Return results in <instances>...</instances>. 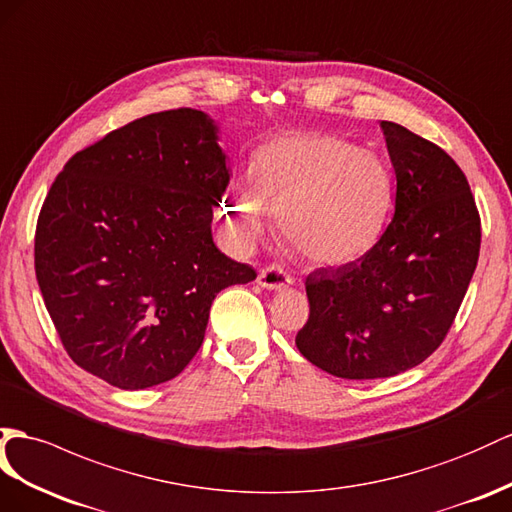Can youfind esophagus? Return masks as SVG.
<instances>
[{"label": "esophagus", "mask_w": 512, "mask_h": 512, "mask_svg": "<svg viewBox=\"0 0 512 512\" xmlns=\"http://www.w3.org/2000/svg\"><path fill=\"white\" fill-rule=\"evenodd\" d=\"M257 283L264 287V290H272V292H279V290H283V287H287L292 283V279L287 277V274L281 270V268H274V266H270V268H264L259 272V277H257Z\"/></svg>", "instance_id": "1"}]
</instances>
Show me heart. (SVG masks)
Instances as JSON below:
<instances>
[{
    "instance_id": "heart-1",
    "label": "heart",
    "mask_w": 512,
    "mask_h": 512,
    "mask_svg": "<svg viewBox=\"0 0 512 512\" xmlns=\"http://www.w3.org/2000/svg\"><path fill=\"white\" fill-rule=\"evenodd\" d=\"M393 207V177L381 155L324 134H285L261 144L248 175L222 194L227 238L251 251L268 218L316 266H346L381 240Z\"/></svg>"
}]
</instances>
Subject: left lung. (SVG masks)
I'll return each instance as SVG.
<instances>
[{
  "instance_id": "left-lung-1",
  "label": "left lung",
  "mask_w": 512,
  "mask_h": 512,
  "mask_svg": "<svg viewBox=\"0 0 512 512\" xmlns=\"http://www.w3.org/2000/svg\"><path fill=\"white\" fill-rule=\"evenodd\" d=\"M396 212L368 255L311 272L307 361L368 381L415 368L439 348L478 264L480 216L463 170L437 144L383 121Z\"/></svg>"
}]
</instances>
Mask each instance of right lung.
Instances as JSON below:
<instances>
[{
    "mask_svg": "<svg viewBox=\"0 0 512 512\" xmlns=\"http://www.w3.org/2000/svg\"><path fill=\"white\" fill-rule=\"evenodd\" d=\"M212 116H142L75 153L36 225L34 266L69 357L119 389L175 378L201 348L220 290L257 274L218 251L229 183Z\"/></svg>",
    "mask_w": 512,
    "mask_h": 512,
    "instance_id": "1",
    "label": "right lung"
}]
</instances>
